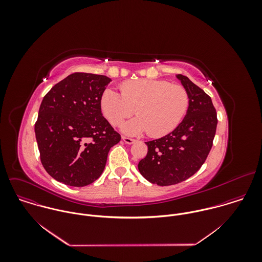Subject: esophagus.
Here are the masks:
<instances>
[{"label": "esophagus", "mask_w": 262, "mask_h": 262, "mask_svg": "<svg viewBox=\"0 0 262 262\" xmlns=\"http://www.w3.org/2000/svg\"><path fill=\"white\" fill-rule=\"evenodd\" d=\"M122 139L127 144H133L135 142V139H132V138H129V137H125V136L122 137Z\"/></svg>", "instance_id": "esophagus-1"}]
</instances>
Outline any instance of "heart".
Returning <instances> with one entry per match:
<instances>
[{
  "instance_id": "obj_1",
  "label": "heart",
  "mask_w": 262,
  "mask_h": 262,
  "mask_svg": "<svg viewBox=\"0 0 262 262\" xmlns=\"http://www.w3.org/2000/svg\"><path fill=\"white\" fill-rule=\"evenodd\" d=\"M121 93L106 89L101 97V108L108 121L119 126L134 111L138 117L126 122L122 131L137 136L147 132L161 137L172 132L187 114L189 98L187 90L167 80L135 79L121 84Z\"/></svg>"
}]
</instances>
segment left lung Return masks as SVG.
Here are the masks:
<instances>
[{"label": "left lung", "instance_id": "obj_1", "mask_svg": "<svg viewBox=\"0 0 262 262\" xmlns=\"http://www.w3.org/2000/svg\"><path fill=\"white\" fill-rule=\"evenodd\" d=\"M177 77L188 94L187 115L172 132L145 142L147 155L138 163L140 173L161 187L182 183L201 168L213 146L218 123L211 97L187 76Z\"/></svg>", "mask_w": 262, "mask_h": 262}]
</instances>
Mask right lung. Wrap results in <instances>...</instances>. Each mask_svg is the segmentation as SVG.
Masks as SVG:
<instances>
[{
  "label": "right lung",
  "instance_id": "obj_1",
  "mask_svg": "<svg viewBox=\"0 0 262 262\" xmlns=\"http://www.w3.org/2000/svg\"><path fill=\"white\" fill-rule=\"evenodd\" d=\"M111 78L75 73L45 95L35 123L40 159L50 177L72 187L98 180L121 135L104 118L101 97Z\"/></svg>",
  "mask_w": 262,
  "mask_h": 262
}]
</instances>
